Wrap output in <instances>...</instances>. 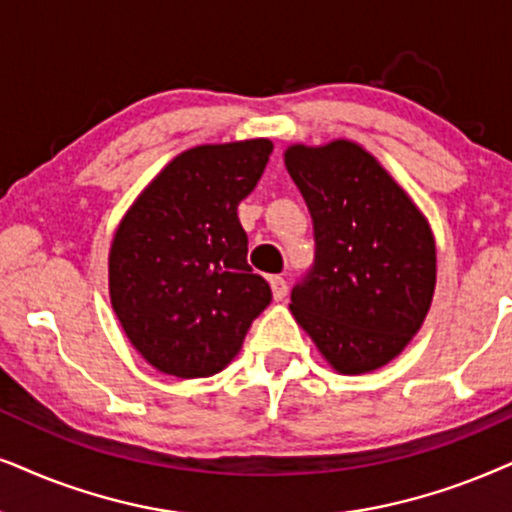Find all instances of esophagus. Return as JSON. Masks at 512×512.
I'll return each instance as SVG.
<instances>
[{
    "mask_svg": "<svg viewBox=\"0 0 512 512\" xmlns=\"http://www.w3.org/2000/svg\"><path fill=\"white\" fill-rule=\"evenodd\" d=\"M269 286H271V295H274V300H283V297L288 295V283H286V278L271 276V278H269Z\"/></svg>",
    "mask_w": 512,
    "mask_h": 512,
    "instance_id": "obj_1",
    "label": "esophagus"
}]
</instances>
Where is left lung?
I'll return each instance as SVG.
<instances>
[{"mask_svg": "<svg viewBox=\"0 0 512 512\" xmlns=\"http://www.w3.org/2000/svg\"><path fill=\"white\" fill-rule=\"evenodd\" d=\"M314 224V267L290 312L338 373L392 361L428 316L437 252L428 219L366 148L347 139L283 153Z\"/></svg>", "mask_w": 512, "mask_h": 512, "instance_id": "left-lung-1", "label": "left lung"}]
</instances>
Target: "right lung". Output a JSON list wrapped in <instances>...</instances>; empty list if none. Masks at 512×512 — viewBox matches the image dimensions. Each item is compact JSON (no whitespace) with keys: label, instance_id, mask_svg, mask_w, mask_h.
Segmentation results:
<instances>
[{"label":"right lung","instance_id":"1","mask_svg":"<svg viewBox=\"0 0 512 512\" xmlns=\"http://www.w3.org/2000/svg\"><path fill=\"white\" fill-rule=\"evenodd\" d=\"M271 148L269 139H248L179 153L115 231L108 255L113 312L160 373H219L271 302L269 283L248 264V236L236 212Z\"/></svg>","mask_w":512,"mask_h":512}]
</instances>
